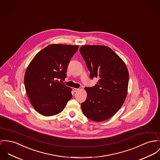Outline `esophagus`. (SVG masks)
<instances>
[{
    "instance_id": "34e87169",
    "label": "esophagus",
    "mask_w": 160,
    "mask_h": 160,
    "mask_svg": "<svg viewBox=\"0 0 160 160\" xmlns=\"http://www.w3.org/2000/svg\"><path fill=\"white\" fill-rule=\"evenodd\" d=\"M78 90H79L78 88H74V89H73V91H74V92H77Z\"/></svg>"
}]
</instances>
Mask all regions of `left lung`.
Instances as JSON below:
<instances>
[{"label":"left lung","instance_id":"left-lung-1","mask_svg":"<svg viewBox=\"0 0 160 160\" xmlns=\"http://www.w3.org/2000/svg\"><path fill=\"white\" fill-rule=\"evenodd\" d=\"M90 77L98 78L95 86L85 87L86 100L81 104L88 119L100 122L112 117L127 97L129 75L123 60L105 46H82L80 49Z\"/></svg>","mask_w":160,"mask_h":160}]
</instances>
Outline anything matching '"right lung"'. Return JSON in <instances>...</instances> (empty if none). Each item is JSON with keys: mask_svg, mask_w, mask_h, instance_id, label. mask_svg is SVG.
<instances>
[{"mask_svg": "<svg viewBox=\"0 0 160 160\" xmlns=\"http://www.w3.org/2000/svg\"><path fill=\"white\" fill-rule=\"evenodd\" d=\"M78 46L53 44L39 52L28 64L25 88L34 109L50 116L64 110L72 98V89L60 83L66 77L67 68Z\"/></svg>", "mask_w": 160, "mask_h": 160, "instance_id": "right-lung-1", "label": "right lung"}]
</instances>
